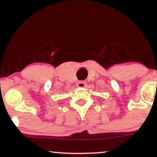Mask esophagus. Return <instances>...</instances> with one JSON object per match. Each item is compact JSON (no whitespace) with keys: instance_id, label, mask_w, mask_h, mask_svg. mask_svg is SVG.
Instances as JSON below:
<instances>
[{"instance_id":"34e87169","label":"esophagus","mask_w":157,"mask_h":157,"mask_svg":"<svg viewBox=\"0 0 157 157\" xmlns=\"http://www.w3.org/2000/svg\"><path fill=\"white\" fill-rule=\"evenodd\" d=\"M86 85H87V83H86L85 82H84V81H80V82H78V83H77V86L81 88L85 87Z\"/></svg>"}]
</instances>
